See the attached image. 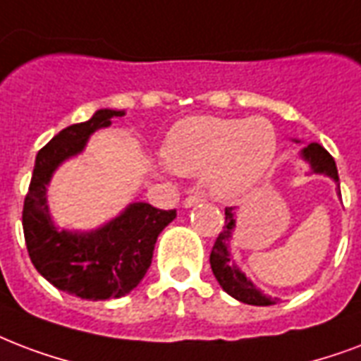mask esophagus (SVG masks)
Returning a JSON list of instances; mask_svg holds the SVG:
<instances>
[{"label":"esophagus","mask_w":361,"mask_h":361,"mask_svg":"<svg viewBox=\"0 0 361 361\" xmlns=\"http://www.w3.org/2000/svg\"><path fill=\"white\" fill-rule=\"evenodd\" d=\"M202 197H199V195H189V197H185V200H183V206L185 208H191V206H197L202 202Z\"/></svg>","instance_id":"obj_1"}]
</instances>
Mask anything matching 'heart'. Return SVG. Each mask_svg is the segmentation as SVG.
<instances>
[{"label":"heart","instance_id":"heart-1","mask_svg":"<svg viewBox=\"0 0 361 361\" xmlns=\"http://www.w3.org/2000/svg\"><path fill=\"white\" fill-rule=\"evenodd\" d=\"M276 153V132L269 121L195 117L170 132L164 159L181 176L204 174L217 199H235L257 183Z\"/></svg>","mask_w":361,"mask_h":361}]
</instances>
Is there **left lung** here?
Here are the masks:
<instances>
[{"label": "left lung", "mask_w": 361, "mask_h": 361, "mask_svg": "<svg viewBox=\"0 0 361 361\" xmlns=\"http://www.w3.org/2000/svg\"><path fill=\"white\" fill-rule=\"evenodd\" d=\"M302 157L310 162V166L314 172L320 174H327L329 178H334L337 187H339V174H337V166H335L334 157L329 155L322 145L310 144L309 147L302 149ZM341 195V189H339ZM235 231V210L233 208H225V225L224 231L219 233V236L214 242L210 254V265L214 276L219 282V286L224 288L231 297H235L238 301L246 302V305H255V307H269L274 305L276 299L267 297L265 293H261L250 280L238 271V267L235 265V261L231 259L229 254V240L231 235Z\"/></svg>", "instance_id": "obj_1"}]
</instances>
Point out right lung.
<instances>
[{
	"label": "right lung",
	"instance_id": "1",
	"mask_svg": "<svg viewBox=\"0 0 361 361\" xmlns=\"http://www.w3.org/2000/svg\"><path fill=\"white\" fill-rule=\"evenodd\" d=\"M121 115L125 114L98 109L92 119L60 130L41 147L22 210L27 255L37 272L59 290L89 301L130 293L149 269L157 236L176 217V210L134 202L114 221L85 235L59 231L51 221L45 192L52 172L81 153L92 132Z\"/></svg>",
	"mask_w": 361,
	"mask_h": 361
}]
</instances>
